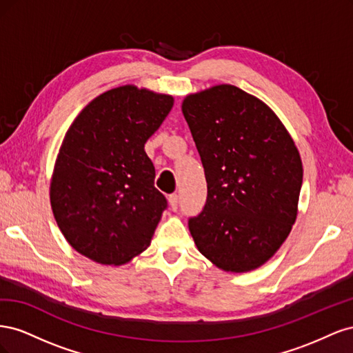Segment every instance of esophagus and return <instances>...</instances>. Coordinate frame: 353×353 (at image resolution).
I'll use <instances>...</instances> for the list:
<instances>
[{
	"label": "esophagus",
	"mask_w": 353,
	"mask_h": 353,
	"mask_svg": "<svg viewBox=\"0 0 353 353\" xmlns=\"http://www.w3.org/2000/svg\"><path fill=\"white\" fill-rule=\"evenodd\" d=\"M168 201H169V206L172 210H176L178 209V196L176 194H170L168 197Z\"/></svg>",
	"instance_id": "1"
}]
</instances>
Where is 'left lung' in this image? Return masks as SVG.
<instances>
[{"label": "left lung", "mask_w": 353, "mask_h": 353, "mask_svg": "<svg viewBox=\"0 0 353 353\" xmlns=\"http://www.w3.org/2000/svg\"><path fill=\"white\" fill-rule=\"evenodd\" d=\"M208 199L188 228L199 252L231 272L259 268L280 249L297 215L303 168L276 114L234 85L183 101Z\"/></svg>", "instance_id": "left-lung-1"}]
</instances>
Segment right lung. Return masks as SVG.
Instances as JSON below:
<instances>
[{"mask_svg":"<svg viewBox=\"0 0 353 353\" xmlns=\"http://www.w3.org/2000/svg\"><path fill=\"white\" fill-rule=\"evenodd\" d=\"M172 105V95L125 85L94 99L68 130L50 201L63 236L91 261L122 265L150 245L168 201L144 144Z\"/></svg>","mask_w":353,"mask_h":353,"instance_id":"right-lung-1","label":"right lung"}]
</instances>
